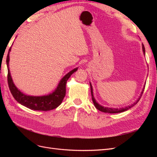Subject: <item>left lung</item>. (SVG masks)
<instances>
[{"label":"left lung","instance_id":"8db88e82","mask_svg":"<svg viewBox=\"0 0 157 157\" xmlns=\"http://www.w3.org/2000/svg\"><path fill=\"white\" fill-rule=\"evenodd\" d=\"M142 48H143V52H144V54H145V47H144V44L142 45ZM90 89H91L92 99V101H93V103H94V104L95 107H96V109H98L99 111H100L103 112V113H122V112H124V111H127L128 109H130L132 107H133L134 105H136V104L139 101V100H140L141 97V96H142V94H143V93H144V89H145V86H144V89H143V91L141 92V94L140 96V98H139L138 99H137V100L134 104H132V105L128 106V107H124V108L123 107V108H119V109L117 108V109H116V108H109V107H103V106L99 105V103H98L96 102V99H94V95H93V88H92L91 83H90Z\"/></svg>","mask_w":157,"mask_h":157}]
</instances>
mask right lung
<instances>
[{
	"instance_id": "1",
	"label": "right lung",
	"mask_w": 157,
	"mask_h": 157,
	"mask_svg": "<svg viewBox=\"0 0 157 157\" xmlns=\"http://www.w3.org/2000/svg\"><path fill=\"white\" fill-rule=\"evenodd\" d=\"M11 50V47L9 49L7 58L6 64L8 67V84L9 88L12 94L13 97L16 100L23 106L35 111H47L58 107L62 102L66 93V83L67 80L73 73L77 71L78 68H75L71 71L66 75L63 78L60 80L55 91L49 95L44 96H30L23 94L14 85L12 79L10 70H9V54Z\"/></svg>"
}]
</instances>
